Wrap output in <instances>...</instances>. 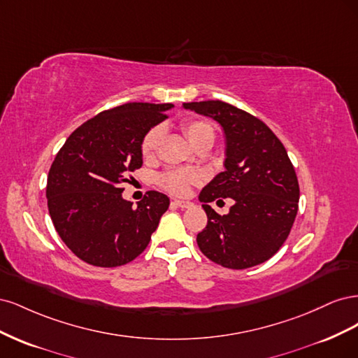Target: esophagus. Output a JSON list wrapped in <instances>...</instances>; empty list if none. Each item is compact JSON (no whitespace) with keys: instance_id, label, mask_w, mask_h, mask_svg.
<instances>
[{"instance_id":"34e87169","label":"esophagus","mask_w":358,"mask_h":358,"mask_svg":"<svg viewBox=\"0 0 358 358\" xmlns=\"http://www.w3.org/2000/svg\"><path fill=\"white\" fill-rule=\"evenodd\" d=\"M173 204L178 206V208H182V209H188L194 206L191 201H185V200H173Z\"/></svg>"}]
</instances>
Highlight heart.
<instances>
[{"label":"heart","instance_id":"b5f03b06","mask_svg":"<svg viewBox=\"0 0 358 358\" xmlns=\"http://www.w3.org/2000/svg\"><path fill=\"white\" fill-rule=\"evenodd\" d=\"M182 131L189 140V143L199 149L203 146H212L215 142V129L213 127L203 121V119H185L182 122ZM162 137V131L159 127L150 128L149 131L143 136L142 143H140V150L146 159L154 158L159 142ZM200 175L196 170H187V169H169L159 176V185L178 196H185L189 191L192 183L199 182Z\"/></svg>","mask_w":358,"mask_h":358}]
</instances>
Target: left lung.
Masks as SVG:
<instances>
[{
  "label": "left lung",
  "instance_id": "8db88e82",
  "mask_svg": "<svg viewBox=\"0 0 358 358\" xmlns=\"http://www.w3.org/2000/svg\"><path fill=\"white\" fill-rule=\"evenodd\" d=\"M209 116L225 134V170L200 192L208 225L197 234L200 251L213 263L248 268L273 257L284 245L299 209V180L287 150L263 121L220 100L183 103ZM231 198L227 215L207 204Z\"/></svg>",
  "mask_w": 358,
  "mask_h": 358
}]
</instances>
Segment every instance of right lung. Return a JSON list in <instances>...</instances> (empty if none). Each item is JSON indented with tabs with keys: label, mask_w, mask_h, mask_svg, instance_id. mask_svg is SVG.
<instances>
[{
	"label": "right lung",
	"mask_w": 358,
	"mask_h": 358,
	"mask_svg": "<svg viewBox=\"0 0 358 358\" xmlns=\"http://www.w3.org/2000/svg\"><path fill=\"white\" fill-rule=\"evenodd\" d=\"M173 104L127 103L76 128L48 175V208L70 251L96 267H117L142 254L169 209L166 194L148 191L124 200L128 173L143 164V136L167 117Z\"/></svg>",
	"instance_id": "add662e5"
}]
</instances>
